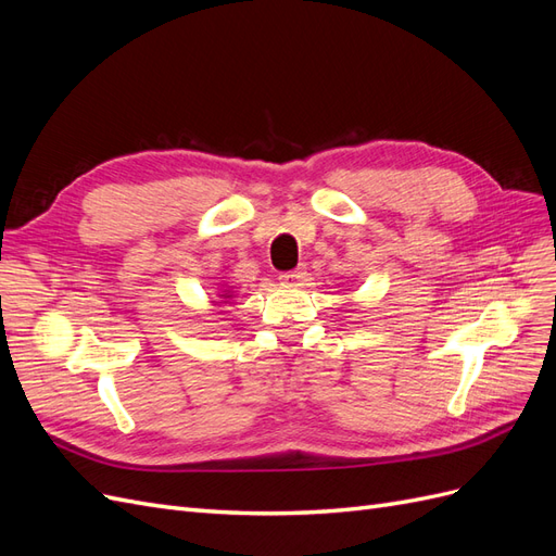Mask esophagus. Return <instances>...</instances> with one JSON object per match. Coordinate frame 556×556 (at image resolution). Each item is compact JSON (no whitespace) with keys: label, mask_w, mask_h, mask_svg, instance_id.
I'll return each mask as SVG.
<instances>
[{"label":"esophagus","mask_w":556,"mask_h":556,"mask_svg":"<svg viewBox=\"0 0 556 556\" xmlns=\"http://www.w3.org/2000/svg\"><path fill=\"white\" fill-rule=\"evenodd\" d=\"M304 278H306V271H301V268H296V271L282 274V276H280V282H282V285H301V282H304Z\"/></svg>","instance_id":"1"}]
</instances>
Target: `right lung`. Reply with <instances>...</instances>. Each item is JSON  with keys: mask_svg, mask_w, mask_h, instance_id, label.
Instances as JSON below:
<instances>
[{"mask_svg": "<svg viewBox=\"0 0 556 556\" xmlns=\"http://www.w3.org/2000/svg\"><path fill=\"white\" fill-rule=\"evenodd\" d=\"M220 299H225V301H215V304H227V299H231L233 296V292L231 290H223L220 294H217Z\"/></svg>", "mask_w": 556, "mask_h": 556, "instance_id": "1", "label": "right lung"}]
</instances>
